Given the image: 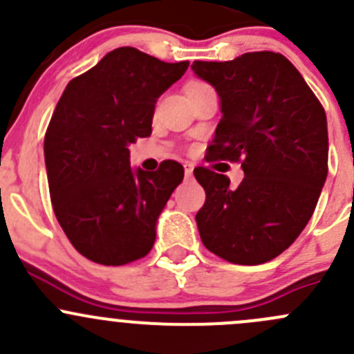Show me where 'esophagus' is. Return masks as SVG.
Instances as JSON below:
<instances>
[{
  "instance_id": "esophagus-1",
  "label": "esophagus",
  "mask_w": 354,
  "mask_h": 354,
  "mask_svg": "<svg viewBox=\"0 0 354 354\" xmlns=\"http://www.w3.org/2000/svg\"><path fill=\"white\" fill-rule=\"evenodd\" d=\"M185 176H187V180L194 176V166L192 164H185Z\"/></svg>"
}]
</instances>
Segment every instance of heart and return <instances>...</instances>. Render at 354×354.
<instances>
[{"mask_svg": "<svg viewBox=\"0 0 354 354\" xmlns=\"http://www.w3.org/2000/svg\"><path fill=\"white\" fill-rule=\"evenodd\" d=\"M202 87H207V84H203V82H188L187 87H185V92H192V91H197V88H202Z\"/></svg>", "mask_w": 354, "mask_h": 354, "instance_id": "b5f03b06", "label": "heart"}]
</instances>
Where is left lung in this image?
<instances>
[{
  "label": "left lung",
  "instance_id": "8db88e82",
  "mask_svg": "<svg viewBox=\"0 0 354 354\" xmlns=\"http://www.w3.org/2000/svg\"><path fill=\"white\" fill-rule=\"evenodd\" d=\"M216 88L219 124L207 159L243 160L245 178L194 171L205 190L197 221L202 243L227 262L259 266L284 252L308 224L327 178L326 111L279 53H245L233 62H194Z\"/></svg>",
  "mask_w": 354,
  "mask_h": 354
}]
</instances>
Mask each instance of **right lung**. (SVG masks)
<instances>
[{
    "mask_svg": "<svg viewBox=\"0 0 354 354\" xmlns=\"http://www.w3.org/2000/svg\"><path fill=\"white\" fill-rule=\"evenodd\" d=\"M190 63L118 48L66 85L44 137L56 219L84 257L124 266L151 252L160 212L185 169H133L128 145L152 133L156 102Z\"/></svg>",
    "mask_w": 354,
    "mask_h": 354,
    "instance_id": "add662e5",
    "label": "right lung"
}]
</instances>
